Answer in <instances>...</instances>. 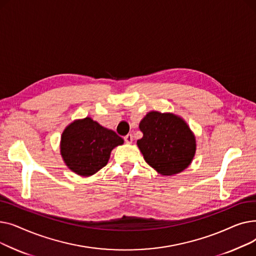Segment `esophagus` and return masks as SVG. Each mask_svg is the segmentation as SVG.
<instances>
[{
  "instance_id": "1",
  "label": "esophagus",
  "mask_w": 256,
  "mask_h": 256,
  "mask_svg": "<svg viewBox=\"0 0 256 256\" xmlns=\"http://www.w3.org/2000/svg\"><path fill=\"white\" fill-rule=\"evenodd\" d=\"M124 141L126 142V143H128V144H130L132 142V140H134V138H132V134H128L126 136H124Z\"/></svg>"
}]
</instances>
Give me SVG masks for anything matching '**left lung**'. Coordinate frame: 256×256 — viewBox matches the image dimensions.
<instances>
[{"label": "left lung", "mask_w": 256, "mask_h": 256, "mask_svg": "<svg viewBox=\"0 0 256 256\" xmlns=\"http://www.w3.org/2000/svg\"><path fill=\"white\" fill-rule=\"evenodd\" d=\"M143 137L137 141L146 163L163 176H173L192 162L195 137L184 121L170 113L150 112L139 124Z\"/></svg>", "instance_id": "left-lung-1"}]
</instances>
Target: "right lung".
<instances>
[{
    "instance_id": "right-lung-1",
    "label": "right lung",
    "mask_w": 256,
    "mask_h": 256,
    "mask_svg": "<svg viewBox=\"0 0 256 256\" xmlns=\"http://www.w3.org/2000/svg\"><path fill=\"white\" fill-rule=\"evenodd\" d=\"M124 139L87 117L76 120L61 138V154L65 164L78 176H92L109 160L111 150Z\"/></svg>"
}]
</instances>
